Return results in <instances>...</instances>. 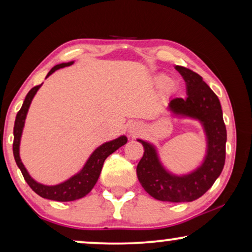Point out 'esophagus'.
<instances>
[{"instance_id":"34e87169","label":"esophagus","mask_w":252,"mask_h":252,"mask_svg":"<svg viewBox=\"0 0 252 252\" xmlns=\"http://www.w3.org/2000/svg\"><path fill=\"white\" fill-rule=\"evenodd\" d=\"M141 130H142V126L140 125L139 123H132L129 124L128 126V132L132 134V135H135V134L140 133Z\"/></svg>"}]
</instances>
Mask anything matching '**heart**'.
Instances as JSON below:
<instances>
[{
  "instance_id": "heart-1",
  "label": "heart",
  "mask_w": 252,
  "mask_h": 252,
  "mask_svg": "<svg viewBox=\"0 0 252 252\" xmlns=\"http://www.w3.org/2000/svg\"><path fill=\"white\" fill-rule=\"evenodd\" d=\"M156 84L159 87H168L171 85V79L165 77V75H159V77L156 78Z\"/></svg>"
}]
</instances>
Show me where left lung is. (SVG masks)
Instances as JSON below:
<instances>
[{
  "mask_svg": "<svg viewBox=\"0 0 252 252\" xmlns=\"http://www.w3.org/2000/svg\"><path fill=\"white\" fill-rule=\"evenodd\" d=\"M186 82V98H172L167 111L174 118L196 120L205 135V154L195 168L173 173L161 160L156 144L136 139L144 148L136 167L140 184L158 201L192 202L204 195L221 173L226 156V126L220 101L201 75L184 66H175Z\"/></svg>",
  "mask_w": 252,
  "mask_h": 252,
  "instance_id": "8db88e82",
  "label": "left lung"
}]
</instances>
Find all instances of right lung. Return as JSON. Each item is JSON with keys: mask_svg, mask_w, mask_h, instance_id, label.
<instances>
[{"mask_svg": "<svg viewBox=\"0 0 252 252\" xmlns=\"http://www.w3.org/2000/svg\"><path fill=\"white\" fill-rule=\"evenodd\" d=\"M73 63L74 61L67 62V63L57 64L56 66H54L48 72L46 79L53 74L55 71L60 70L62 67L70 66ZM41 86L42 85L35 86V87L31 89L29 94L26 95L22 109L19 110L16 116L15 127H13V156H15L17 166L22 171L25 181L37 195L43 198L57 202L75 201V199L85 197L94 188V186L98 180L99 174H101L103 164H104L106 157L110 156L112 153H115L117 149H119L124 144H126L127 136L120 135L117 139L108 141V142H104L96 148L91 154V156L88 157V159L86 160L84 166L80 168V171H78L75 174L71 175L66 180L62 181L57 185H43L41 182H37L35 179L31 177L29 171L26 170L25 165L23 164L22 158H20V141H22L23 130L24 127H25V120L27 113H29L31 103H32L34 96H35Z\"/></svg>", "mask_w": 252, "mask_h": 252, "instance_id": "add662e5", "label": "right lung"}]
</instances>
